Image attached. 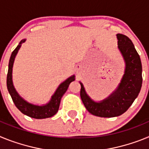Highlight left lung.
I'll return each instance as SVG.
<instances>
[{
    "label": "left lung",
    "mask_w": 149,
    "mask_h": 149,
    "mask_svg": "<svg viewBox=\"0 0 149 149\" xmlns=\"http://www.w3.org/2000/svg\"><path fill=\"white\" fill-rule=\"evenodd\" d=\"M118 48L125 62V71L116 90L101 102H95L81 84V98L86 110L96 116L110 118L123 114L131 107L142 87V63L132 41L123 34H117Z\"/></svg>",
    "instance_id": "left-lung-1"
}]
</instances>
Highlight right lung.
I'll use <instances>...</instances> for the list:
<instances>
[{
    "mask_svg": "<svg viewBox=\"0 0 149 149\" xmlns=\"http://www.w3.org/2000/svg\"><path fill=\"white\" fill-rule=\"evenodd\" d=\"M24 42H25V39H23V40L21 41L19 45L16 47V48L13 51L11 56H10V62H9L7 77H6L7 89L9 91V93L11 95V98L14 104H15V107L22 112V113L28 116L31 118H33V119H39L49 118V117L54 116L57 113L59 110V107H60V100H61L62 96L66 92L70 83L74 81V76L73 75L72 77H68L66 81L62 83L59 86V87L57 88L54 95L52 96L49 103L44 105V106L33 105L24 101L23 98H21V96L15 91V88L13 86V80H12V72H13V63H14V60H15V56H16L18 50L20 48L21 45Z\"/></svg>",
    "mask_w": 149,
    "mask_h": 149,
    "instance_id": "right-lung-1",
    "label": "right lung"
}]
</instances>
